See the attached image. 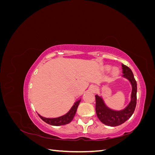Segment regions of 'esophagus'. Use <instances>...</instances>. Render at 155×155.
I'll use <instances>...</instances> for the list:
<instances>
[{
	"instance_id": "esophagus-1",
	"label": "esophagus",
	"mask_w": 155,
	"mask_h": 155,
	"mask_svg": "<svg viewBox=\"0 0 155 155\" xmlns=\"http://www.w3.org/2000/svg\"><path fill=\"white\" fill-rule=\"evenodd\" d=\"M91 90H92L93 92H95V91H96V90H97V88H96V87H95V86H92V87H91Z\"/></svg>"
}]
</instances>
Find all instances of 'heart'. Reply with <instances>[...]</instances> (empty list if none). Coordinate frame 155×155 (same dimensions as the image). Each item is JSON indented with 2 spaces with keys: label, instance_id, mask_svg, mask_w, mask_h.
Segmentation results:
<instances>
[{
  "label": "heart",
  "instance_id": "heart-1",
  "mask_svg": "<svg viewBox=\"0 0 155 155\" xmlns=\"http://www.w3.org/2000/svg\"><path fill=\"white\" fill-rule=\"evenodd\" d=\"M119 72V69L118 68H114L112 69V73L114 74H117Z\"/></svg>",
  "mask_w": 155,
  "mask_h": 155
}]
</instances>
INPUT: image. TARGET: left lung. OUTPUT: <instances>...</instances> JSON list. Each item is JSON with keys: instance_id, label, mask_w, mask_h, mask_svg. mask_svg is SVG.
Segmentation results:
<instances>
[{"instance_id": "left-lung-1", "label": "left lung", "mask_w": 155, "mask_h": 155, "mask_svg": "<svg viewBox=\"0 0 155 155\" xmlns=\"http://www.w3.org/2000/svg\"><path fill=\"white\" fill-rule=\"evenodd\" d=\"M123 76L130 82L132 85L131 100L124 109L114 110L108 107L103 100L101 97L96 95V112L97 118L103 124L111 127H116L124 124L133 115L137 105V84L134 75L131 70L126 65L121 64Z\"/></svg>"}]
</instances>
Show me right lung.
<instances>
[{
	"mask_svg": "<svg viewBox=\"0 0 155 155\" xmlns=\"http://www.w3.org/2000/svg\"><path fill=\"white\" fill-rule=\"evenodd\" d=\"M80 101H81V100H79L75 103L74 105L72 106V107L70 109V110L67 112L66 114H64L62 116L58 117V118H45V117L41 116L39 114H38V115L40 118L45 121V122L47 123L50 125H51L59 126V125H63L68 124L73 120L75 114H76L78 107L79 104V103H80Z\"/></svg>",
	"mask_w": 155,
	"mask_h": 155,
	"instance_id": "obj_1",
	"label": "right lung"
}]
</instances>
